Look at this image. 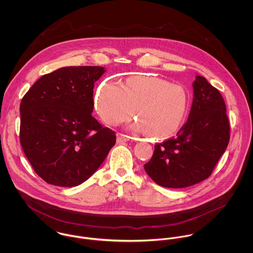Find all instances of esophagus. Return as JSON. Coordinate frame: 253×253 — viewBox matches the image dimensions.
Wrapping results in <instances>:
<instances>
[{"instance_id":"obj_1","label":"esophagus","mask_w":253,"mask_h":253,"mask_svg":"<svg viewBox=\"0 0 253 253\" xmlns=\"http://www.w3.org/2000/svg\"><path fill=\"white\" fill-rule=\"evenodd\" d=\"M129 136H126L125 134H122V133H119L118 136H117V142L118 143H125V142H127L129 140Z\"/></svg>"}]
</instances>
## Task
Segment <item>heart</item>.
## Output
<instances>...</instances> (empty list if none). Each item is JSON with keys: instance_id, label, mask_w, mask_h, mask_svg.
<instances>
[{"instance_id": "heart-1", "label": "heart", "mask_w": 253, "mask_h": 253, "mask_svg": "<svg viewBox=\"0 0 253 253\" xmlns=\"http://www.w3.org/2000/svg\"><path fill=\"white\" fill-rule=\"evenodd\" d=\"M189 106V95L180 84H170L157 77L134 76L123 84L105 81L95 96L100 118L110 126L129 120L135 109L139 122L131 128L147 131L155 138L172 135L183 124Z\"/></svg>"}]
</instances>
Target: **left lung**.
<instances>
[{
    "label": "left lung",
    "instance_id": "left-lung-1",
    "mask_svg": "<svg viewBox=\"0 0 253 253\" xmlns=\"http://www.w3.org/2000/svg\"><path fill=\"white\" fill-rule=\"evenodd\" d=\"M194 97L186 124L175 137L157 143L146 173L158 185L185 188L207 179L230 139L226 105L205 77L196 76Z\"/></svg>",
    "mask_w": 253,
    "mask_h": 253
}]
</instances>
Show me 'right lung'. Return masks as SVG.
Instances as JSON below:
<instances>
[{
    "instance_id": "add662e5",
    "label": "right lung",
    "mask_w": 253,
    "mask_h": 253,
    "mask_svg": "<svg viewBox=\"0 0 253 253\" xmlns=\"http://www.w3.org/2000/svg\"><path fill=\"white\" fill-rule=\"evenodd\" d=\"M99 66H68L42 76L20 103V144L37 174L74 187L87 180L116 143L92 116Z\"/></svg>"
}]
</instances>
